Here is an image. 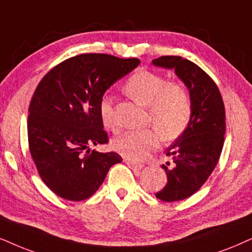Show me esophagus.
<instances>
[{
    "mask_svg": "<svg viewBox=\"0 0 252 252\" xmlns=\"http://www.w3.org/2000/svg\"><path fill=\"white\" fill-rule=\"evenodd\" d=\"M126 164L128 165V166L131 168V170H133V171H141L142 168H143V165L142 164H137V163H133V161H130V160H128V159H126Z\"/></svg>",
    "mask_w": 252,
    "mask_h": 252,
    "instance_id": "esophagus-1",
    "label": "esophagus"
}]
</instances>
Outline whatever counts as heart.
<instances>
[{"mask_svg":"<svg viewBox=\"0 0 252 252\" xmlns=\"http://www.w3.org/2000/svg\"><path fill=\"white\" fill-rule=\"evenodd\" d=\"M123 91L137 103L148 107L149 119L156 126V128L126 131L114 141V149L126 159L144 160L158 148L161 137L165 141H173L189 128L192 119V100L181 84L168 82L163 75L142 69L129 76ZM98 114L108 130L119 129L113 100L109 96L101 98Z\"/></svg>","mask_w":252,"mask_h":252,"instance_id":"1","label":"heart"}]
</instances>
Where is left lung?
<instances>
[{"mask_svg":"<svg viewBox=\"0 0 252 252\" xmlns=\"http://www.w3.org/2000/svg\"><path fill=\"white\" fill-rule=\"evenodd\" d=\"M152 63L174 69L192 100L189 128L166 150L172 165L167 161L161 167L167 184L156 193L161 201H180L199 190L218 164L225 133L224 104L213 79L194 63L178 56H163Z\"/></svg>","mask_w":252,"mask_h":252,"instance_id":"left-lung-1","label":"left lung"}]
</instances>
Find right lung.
Segmentation results:
<instances>
[{
  "instance_id": "add662e5",
  "label": "right lung",
  "mask_w": 252,
  "mask_h": 252,
  "mask_svg": "<svg viewBox=\"0 0 252 252\" xmlns=\"http://www.w3.org/2000/svg\"><path fill=\"white\" fill-rule=\"evenodd\" d=\"M139 63L85 53L60 63L38 84L29 107V148L41 180L58 196L88 199L122 161L116 152L91 148L108 143L98 114L103 94Z\"/></svg>"
}]
</instances>
